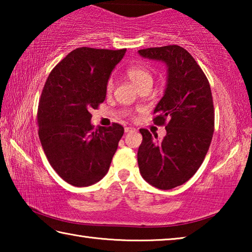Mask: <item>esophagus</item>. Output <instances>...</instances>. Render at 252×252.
<instances>
[{
	"mask_svg": "<svg viewBox=\"0 0 252 252\" xmlns=\"http://www.w3.org/2000/svg\"><path fill=\"white\" fill-rule=\"evenodd\" d=\"M125 131H126V132H132V131H134V129H133V127L126 126V127H125Z\"/></svg>",
	"mask_w": 252,
	"mask_h": 252,
	"instance_id": "obj_1",
	"label": "esophagus"
}]
</instances>
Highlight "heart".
I'll list each match as a JSON object with an SVG mask.
<instances>
[{"instance_id": "1", "label": "heart", "mask_w": 252, "mask_h": 252, "mask_svg": "<svg viewBox=\"0 0 252 252\" xmlns=\"http://www.w3.org/2000/svg\"><path fill=\"white\" fill-rule=\"evenodd\" d=\"M127 78L130 79V81L133 83L136 88H140L143 84L150 83L152 84L153 82V76L151 71L147 69L146 66H131L127 69L126 71ZM108 91H111L113 89V81L110 80L108 82Z\"/></svg>"}]
</instances>
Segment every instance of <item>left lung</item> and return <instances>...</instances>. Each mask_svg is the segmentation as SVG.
I'll return each instance as SVG.
<instances>
[{
  "mask_svg": "<svg viewBox=\"0 0 252 252\" xmlns=\"http://www.w3.org/2000/svg\"><path fill=\"white\" fill-rule=\"evenodd\" d=\"M140 57L164 63L167 84L153 113L167 123L162 140L146 129L138 150L139 170L149 185L162 190L181 186L197 172L210 147L215 111L210 84L201 67L179 45L139 50Z\"/></svg>",
  "mask_w": 252,
  "mask_h": 252,
  "instance_id": "1",
  "label": "left lung"
}]
</instances>
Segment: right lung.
Segmentation results:
<instances>
[{"label":"right lung","mask_w":252,"mask_h":252,"mask_svg":"<svg viewBox=\"0 0 252 252\" xmlns=\"http://www.w3.org/2000/svg\"><path fill=\"white\" fill-rule=\"evenodd\" d=\"M126 51L75 49L52 70L42 91V148L55 172L74 187L92 186L108 173L125 133L118 123L94 130L90 111L104 101L110 75Z\"/></svg>","instance_id":"1"}]
</instances>
